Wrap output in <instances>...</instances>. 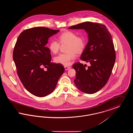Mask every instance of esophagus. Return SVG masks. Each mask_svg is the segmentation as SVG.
I'll list each match as a JSON object with an SVG mask.
<instances>
[{
  "label": "esophagus",
  "instance_id": "obj_1",
  "mask_svg": "<svg viewBox=\"0 0 133 133\" xmlns=\"http://www.w3.org/2000/svg\"><path fill=\"white\" fill-rule=\"evenodd\" d=\"M64 68L66 70H68L71 68V67L69 66H64Z\"/></svg>",
  "mask_w": 133,
  "mask_h": 133
}]
</instances>
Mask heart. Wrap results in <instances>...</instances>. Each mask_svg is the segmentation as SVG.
Returning <instances> with one entry per match:
<instances>
[{"instance_id":"1","label":"heart","mask_w":133,"mask_h":133,"mask_svg":"<svg viewBox=\"0 0 133 133\" xmlns=\"http://www.w3.org/2000/svg\"><path fill=\"white\" fill-rule=\"evenodd\" d=\"M59 42L52 40L49 45L51 52L56 54L59 51L61 45L67 44L65 53L60 54L54 58L55 63L67 66L71 63L77 54H80L84 50L86 44V38L83 35L77 36L75 33L66 31L62 33L59 36Z\"/></svg>"}]
</instances>
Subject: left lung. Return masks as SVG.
Instances as JSON below:
<instances>
[{"label":"left lung","instance_id":"obj_1","mask_svg":"<svg viewBox=\"0 0 133 133\" xmlns=\"http://www.w3.org/2000/svg\"><path fill=\"white\" fill-rule=\"evenodd\" d=\"M69 28L84 29L88 34V43L80 59L91 66L87 68L77 62L72 67L76 71V87L85 93H95L106 84L114 67L116 52L112 36L106 26L97 22H85Z\"/></svg>","mask_w":133,"mask_h":133}]
</instances>
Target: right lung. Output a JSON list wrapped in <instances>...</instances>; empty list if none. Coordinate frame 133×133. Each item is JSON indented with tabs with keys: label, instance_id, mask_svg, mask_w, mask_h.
<instances>
[{
	"label": "right lung",
	"instance_id": "obj_1",
	"mask_svg": "<svg viewBox=\"0 0 133 133\" xmlns=\"http://www.w3.org/2000/svg\"><path fill=\"white\" fill-rule=\"evenodd\" d=\"M44 27L27 29L19 35L13 59L20 81L32 94L42 97L51 93L65 71L63 66L51 62L48 38L59 32Z\"/></svg>",
	"mask_w": 133,
	"mask_h": 133
}]
</instances>
